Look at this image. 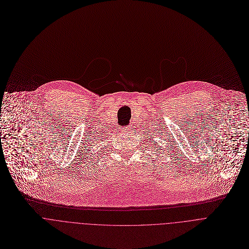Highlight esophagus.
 Masks as SVG:
<instances>
[{
  "mask_svg": "<svg viewBox=\"0 0 249 249\" xmlns=\"http://www.w3.org/2000/svg\"><path fill=\"white\" fill-rule=\"evenodd\" d=\"M132 129H133L132 126H128V127H125V128L123 129V131H125V132H130Z\"/></svg>",
  "mask_w": 249,
  "mask_h": 249,
  "instance_id": "34e87169",
  "label": "esophagus"
}]
</instances>
